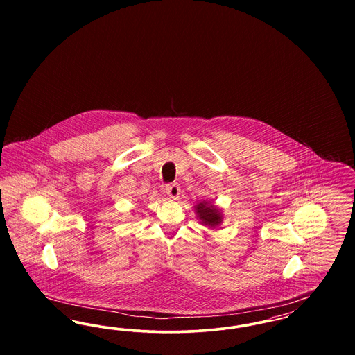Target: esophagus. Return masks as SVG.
Segmentation results:
<instances>
[{
  "label": "esophagus",
  "instance_id": "34e87169",
  "mask_svg": "<svg viewBox=\"0 0 355 355\" xmlns=\"http://www.w3.org/2000/svg\"><path fill=\"white\" fill-rule=\"evenodd\" d=\"M165 193L169 196L170 198L177 200L180 197L181 187L178 184H170V185H166V187H165Z\"/></svg>",
  "mask_w": 355,
  "mask_h": 355
}]
</instances>
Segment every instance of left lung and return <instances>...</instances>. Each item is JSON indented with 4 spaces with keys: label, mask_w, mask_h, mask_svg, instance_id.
Instances as JSON below:
<instances>
[{
    "label": "left lung",
    "mask_w": 355,
    "mask_h": 355,
    "mask_svg": "<svg viewBox=\"0 0 355 355\" xmlns=\"http://www.w3.org/2000/svg\"><path fill=\"white\" fill-rule=\"evenodd\" d=\"M194 209H196V214L201 220V223L205 226H209L210 229L218 227L223 220V216H222L220 207H217L214 203L210 202V201H201L194 206Z\"/></svg>",
    "instance_id": "1"
}]
</instances>
